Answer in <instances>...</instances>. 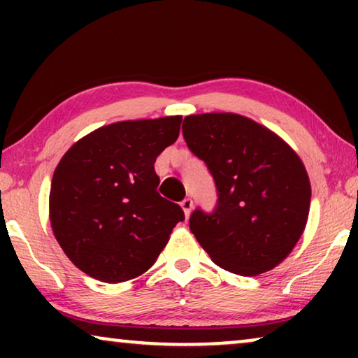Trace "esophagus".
I'll use <instances>...</instances> for the list:
<instances>
[{"mask_svg":"<svg viewBox=\"0 0 358 358\" xmlns=\"http://www.w3.org/2000/svg\"><path fill=\"white\" fill-rule=\"evenodd\" d=\"M180 207H182V210H184V213H185V218H189L190 217V212H192V208H194V200L192 199H184L182 202H180Z\"/></svg>","mask_w":358,"mask_h":358,"instance_id":"obj_1","label":"esophagus"}]
</instances>
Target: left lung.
Returning <instances> with one entry per match:
<instances>
[{"mask_svg": "<svg viewBox=\"0 0 358 358\" xmlns=\"http://www.w3.org/2000/svg\"><path fill=\"white\" fill-rule=\"evenodd\" d=\"M189 150L217 185L213 212L195 208L189 227L212 261L238 275L278 266L306 227L311 185L298 155L266 127L238 114L184 119Z\"/></svg>", "mask_w": 358, "mask_h": 358, "instance_id": "left-lung-1", "label": "left lung"}]
</instances>
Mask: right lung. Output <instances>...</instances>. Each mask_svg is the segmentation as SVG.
Instances as JSON below:
<instances>
[{
  "label": "right lung",
  "instance_id": "1",
  "mask_svg": "<svg viewBox=\"0 0 358 358\" xmlns=\"http://www.w3.org/2000/svg\"><path fill=\"white\" fill-rule=\"evenodd\" d=\"M182 117L127 120L76 141L52 178L50 223L75 266L119 283L148 271L184 212L158 194L155 161L179 136Z\"/></svg>",
  "mask_w": 358,
  "mask_h": 358
}]
</instances>
